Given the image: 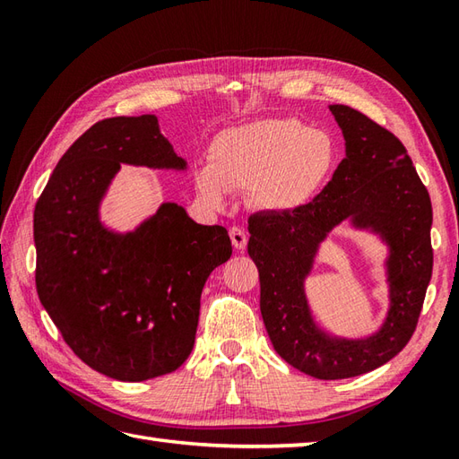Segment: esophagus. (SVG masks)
I'll return each instance as SVG.
<instances>
[{"label":"esophagus","mask_w":459,"mask_h":459,"mask_svg":"<svg viewBox=\"0 0 459 459\" xmlns=\"http://www.w3.org/2000/svg\"><path fill=\"white\" fill-rule=\"evenodd\" d=\"M229 235H230V240H232V247H235L237 250H245L247 240H248L245 230H242L240 227H230Z\"/></svg>","instance_id":"1"}]
</instances>
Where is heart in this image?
I'll list each match as a JSON object with an SVG mask.
<instances>
[{
    "label": "heart",
    "mask_w": 459,
    "mask_h": 459,
    "mask_svg": "<svg viewBox=\"0 0 459 459\" xmlns=\"http://www.w3.org/2000/svg\"><path fill=\"white\" fill-rule=\"evenodd\" d=\"M209 158L195 185L211 207H221L227 189H248L255 207L286 212L314 199L329 181L339 145L329 132L301 120L270 118L221 132Z\"/></svg>",
    "instance_id": "1"
}]
</instances>
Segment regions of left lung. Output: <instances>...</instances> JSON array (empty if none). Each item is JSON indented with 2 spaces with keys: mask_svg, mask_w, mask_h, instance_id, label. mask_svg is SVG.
Listing matches in <instances>:
<instances>
[{
  "mask_svg": "<svg viewBox=\"0 0 459 459\" xmlns=\"http://www.w3.org/2000/svg\"><path fill=\"white\" fill-rule=\"evenodd\" d=\"M347 155L324 191L286 212L248 219V255L260 276V311L276 353L309 377L337 380L368 373L401 353L414 335L432 278V203L403 142L368 116L329 106ZM351 216L392 247V309L367 340L327 338L313 325L303 278L318 242Z\"/></svg>",
  "mask_w": 459,
  "mask_h": 459,
  "instance_id": "obj_1",
  "label": "left lung"
}]
</instances>
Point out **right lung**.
I'll list each match as a JSON object with an SVG mask.
<instances>
[{
  "label": "right lung",
  "instance_id": "1",
  "mask_svg": "<svg viewBox=\"0 0 459 459\" xmlns=\"http://www.w3.org/2000/svg\"><path fill=\"white\" fill-rule=\"evenodd\" d=\"M120 163L185 169L155 116L96 122L58 160L35 204V284L76 357L138 383L189 357L203 286L232 245L227 229L197 224L175 203L128 235L104 229L99 204Z\"/></svg>",
  "mask_w": 459,
  "mask_h": 459
}]
</instances>
